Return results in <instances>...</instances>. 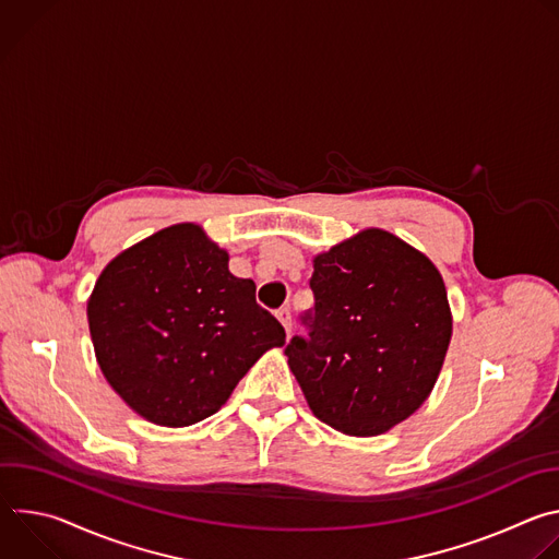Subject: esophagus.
<instances>
[{"label":"esophagus","mask_w":559,"mask_h":559,"mask_svg":"<svg viewBox=\"0 0 559 559\" xmlns=\"http://www.w3.org/2000/svg\"><path fill=\"white\" fill-rule=\"evenodd\" d=\"M276 316H278V321L283 323L285 332L289 334V332H292V309H289V307H281V309L276 311Z\"/></svg>","instance_id":"esophagus-1"}]
</instances>
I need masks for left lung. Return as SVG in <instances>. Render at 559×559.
I'll return each mask as SVG.
<instances>
[{
  "instance_id": "1",
  "label": "left lung",
  "mask_w": 559,
  "mask_h": 559,
  "mask_svg": "<svg viewBox=\"0 0 559 559\" xmlns=\"http://www.w3.org/2000/svg\"><path fill=\"white\" fill-rule=\"evenodd\" d=\"M313 307L285 356L318 420L378 436L431 393L451 311L436 265L401 238L365 229L313 259Z\"/></svg>"
}]
</instances>
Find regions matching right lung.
<instances>
[{"label":"right lung","mask_w":559,"mask_h":559,"mask_svg":"<svg viewBox=\"0 0 559 559\" xmlns=\"http://www.w3.org/2000/svg\"><path fill=\"white\" fill-rule=\"evenodd\" d=\"M227 252L181 223L119 254L88 300V325L110 386L145 420L188 427L216 414L285 330Z\"/></svg>","instance_id":"right-lung-1"}]
</instances>
